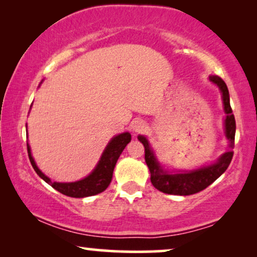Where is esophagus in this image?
Wrapping results in <instances>:
<instances>
[{
	"label": "esophagus",
	"mask_w": 257,
	"mask_h": 257,
	"mask_svg": "<svg viewBox=\"0 0 257 257\" xmlns=\"http://www.w3.org/2000/svg\"><path fill=\"white\" fill-rule=\"evenodd\" d=\"M146 128V122L144 120H136L132 122V130L137 133L143 132Z\"/></svg>",
	"instance_id": "esophagus-1"
}]
</instances>
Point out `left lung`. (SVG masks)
I'll list each match as a JSON object with an SVG mask.
<instances>
[{
  "label": "left lung",
  "mask_w": 257,
  "mask_h": 257,
  "mask_svg": "<svg viewBox=\"0 0 257 257\" xmlns=\"http://www.w3.org/2000/svg\"><path fill=\"white\" fill-rule=\"evenodd\" d=\"M209 79L210 82L219 86L221 93H222L224 112L227 114L226 119H224V131H226L224 133H226L227 139L229 140V150L226 153H223L217 159L216 163L209 165V166L198 168V170L179 171L171 173V172L165 171L158 163L153 150L151 149L149 140L144 136L138 137L139 142H142L144 147H145V161L151 173V182L157 189L166 193V194L191 195L203 191L210 184H213L221 174L224 173V171L227 170L231 159H233L234 152L231 149H234L236 124H235L233 110L230 107L229 92H228L226 83L220 77L210 76Z\"/></svg>",
  "instance_id": "8db88e82"
}]
</instances>
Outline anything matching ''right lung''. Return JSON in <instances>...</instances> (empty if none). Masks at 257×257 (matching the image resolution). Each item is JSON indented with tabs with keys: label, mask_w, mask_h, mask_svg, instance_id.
<instances>
[{
	"label": "right lung",
	"mask_w": 257,
	"mask_h": 257,
	"mask_svg": "<svg viewBox=\"0 0 257 257\" xmlns=\"http://www.w3.org/2000/svg\"><path fill=\"white\" fill-rule=\"evenodd\" d=\"M130 142H131V135L128 132L121 133V135H118L114 138H112L111 142L105 147L99 163L97 164L92 173L76 182H52L50 178L42 173L40 168L37 167L33 156H31L29 144H27V149L28 156H29L30 163L33 165L35 172L45 182H48L51 187H54L56 191L64 195L71 196V198H85V196L96 195L98 193L104 192L108 187L118 158L120 157L121 152Z\"/></svg>",
	"instance_id": "1"
}]
</instances>
